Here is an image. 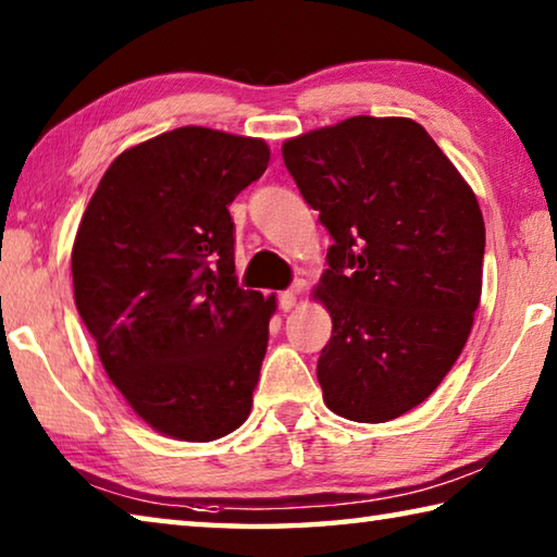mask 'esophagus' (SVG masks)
I'll return each mask as SVG.
<instances>
[{
	"label": "esophagus",
	"mask_w": 557,
	"mask_h": 557,
	"mask_svg": "<svg viewBox=\"0 0 557 557\" xmlns=\"http://www.w3.org/2000/svg\"><path fill=\"white\" fill-rule=\"evenodd\" d=\"M277 305H280L282 312H289V309L297 305V292H295V289L280 292V295H277Z\"/></svg>",
	"instance_id": "34e87169"
}]
</instances>
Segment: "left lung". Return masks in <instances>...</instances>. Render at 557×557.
<instances>
[{"label": "left lung", "instance_id": "1", "mask_svg": "<svg viewBox=\"0 0 557 557\" xmlns=\"http://www.w3.org/2000/svg\"><path fill=\"white\" fill-rule=\"evenodd\" d=\"M334 245L317 297L332 314L317 379L356 422L400 418L432 395L467 344L482 297L476 196L408 117L358 115L282 145Z\"/></svg>", "mask_w": 557, "mask_h": 557}]
</instances>
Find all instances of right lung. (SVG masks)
I'll return each mask as SVG.
<instances>
[{
    "instance_id": "obj_1",
    "label": "right lung",
    "mask_w": 557,
    "mask_h": 557,
    "mask_svg": "<svg viewBox=\"0 0 557 557\" xmlns=\"http://www.w3.org/2000/svg\"><path fill=\"white\" fill-rule=\"evenodd\" d=\"M262 139L178 127L122 152L73 243L75 307L102 369L162 435L211 442L250 414L275 297L238 287L228 213Z\"/></svg>"
}]
</instances>
